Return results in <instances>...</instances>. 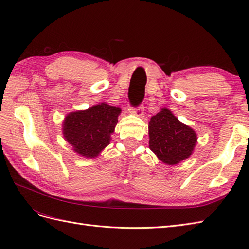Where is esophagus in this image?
<instances>
[{
  "mask_svg": "<svg viewBox=\"0 0 249 249\" xmlns=\"http://www.w3.org/2000/svg\"><path fill=\"white\" fill-rule=\"evenodd\" d=\"M143 112H144V107L142 106V105H140L139 107L133 109V114L136 115V116H142L143 115Z\"/></svg>",
  "mask_w": 249,
  "mask_h": 249,
  "instance_id": "1",
  "label": "esophagus"
}]
</instances>
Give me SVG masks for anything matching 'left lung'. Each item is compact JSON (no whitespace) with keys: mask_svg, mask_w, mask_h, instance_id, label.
Returning a JSON list of instances; mask_svg holds the SVG:
<instances>
[{"mask_svg":"<svg viewBox=\"0 0 249 249\" xmlns=\"http://www.w3.org/2000/svg\"><path fill=\"white\" fill-rule=\"evenodd\" d=\"M149 148L158 159L176 165L189 158L197 142L196 133L163 108L148 123Z\"/></svg>","mask_w":249,"mask_h":249,"instance_id":"obj_1","label":"left lung"}]
</instances>
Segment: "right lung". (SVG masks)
I'll use <instances>...</instances> for the list:
<instances>
[{
	"label": "right lung",
	"instance_id": "add662e5",
	"mask_svg": "<svg viewBox=\"0 0 249 249\" xmlns=\"http://www.w3.org/2000/svg\"><path fill=\"white\" fill-rule=\"evenodd\" d=\"M120 112V108L106 103L71 112L62 125L64 139L80 156L95 158L110 143Z\"/></svg>",
	"mask_w": 249,
	"mask_h": 249
}]
</instances>
